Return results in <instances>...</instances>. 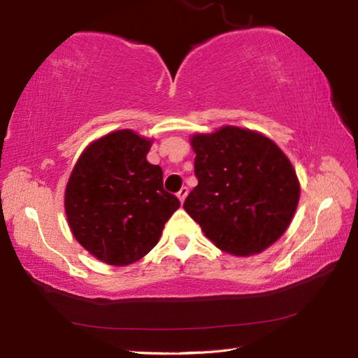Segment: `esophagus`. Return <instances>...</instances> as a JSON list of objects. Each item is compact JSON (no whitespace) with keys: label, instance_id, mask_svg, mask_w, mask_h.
Listing matches in <instances>:
<instances>
[{"label":"esophagus","instance_id":"34e87169","mask_svg":"<svg viewBox=\"0 0 358 358\" xmlns=\"http://www.w3.org/2000/svg\"><path fill=\"white\" fill-rule=\"evenodd\" d=\"M187 194H188V188H187V187H182L180 190L178 192V198H179V201H180V202H184V201H185V198H187Z\"/></svg>","mask_w":358,"mask_h":358}]
</instances>
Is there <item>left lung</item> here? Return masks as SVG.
Segmentation results:
<instances>
[{
    "label": "left lung",
    "instance_id": "8db88e82",
    "mask_svg": "<svg viewBox=\"0 0 358 358\" xmlns=\"http://www.w3.org/2000/svg\"><path fill=\"white\" fill-rule=\"evenodd\" d=\"M190 143L198 185L184 208L215 246L237 257L274 245L292 222L301 185L285 152L257 131L222 126Z\"/></svg>",
    "mask_w": 358,
    "mask_h": 358
}]
</instances>
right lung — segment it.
<instances>
[{
	"label": "right lung",
	"instance_id": "obj_1",
	"mask_svg": "<svg viewBox=\"0 0 358 358\" xmlns=\"http://www.w3.org/2000/svg\"><path fill=\"white\" fill-rule=\"evenodd\" d=\"M152 138L120 129L92 141L65 188L73 237L112 266L143 259L157 245L180 202L164 190V173L146 160Z\"/></svg>",
	"mask_w": 358,
	"mask_h": 358
}]
</instances>
